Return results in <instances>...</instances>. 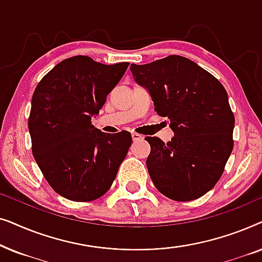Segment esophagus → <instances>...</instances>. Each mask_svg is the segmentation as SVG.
Instances as JSON below:
<instances>
[{
    "label": "esophagus",
    "mask_w": 262,
    "mask_h": 262,
    "mask_svg": "<svg viewBox=\"0 0 262 262\" xmlns=\"http://www.w3.org/2000/svg\"><path fill=\"white\" fill-rule=\"evenodd\" d=\"M131 136H132V139H134V141H139V139H143V136L137 134V132H132Z\"/></svg>",
    "instance_id": "34e87169"
}]
</instances>
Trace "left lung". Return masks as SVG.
I'll return each instance as SVG.
<instances>
[{"label":"left lung","instance_id":"left-lung-1","mask_svg":"<svg viewBox=\"0 0 262 262\" xmlns=\"http://www.w3.org/2000/svg\"><path fill=\"white\" fill-rule=\"evenodd\" d=\"M138 84L148 89L155 111L170 120L171 141L146 137L149 175L163 195L177 202L198 199L213 188L234 148L235 117L223 84L186 57L171 55L131 64Z\"/></svg>","mask_w":262,"mask_h":262}]
</instances>
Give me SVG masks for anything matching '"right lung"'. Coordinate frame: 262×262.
<instances>
[{"label":"right lung","mask_w":262,"mask_h":262,"mask_svg":"<svg viewBox=\"0 0 262 262\" xmlns=\"http://www.w3.org/2000/svg\"><path fill=\"white\" fill-rule=\"evenodd\" d=\"M128 64L107 66L74 56L57 64L35 88L28 118L32 152L46 181L64 198L92 202L105 194L117 177L131 134H105L92 125V117Z\"/></svg>","instance_id":"add662e5"}]
</instances>
